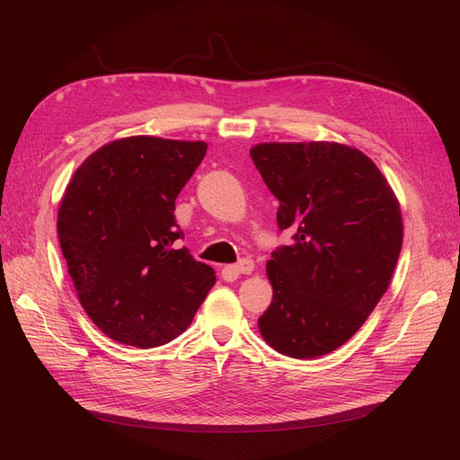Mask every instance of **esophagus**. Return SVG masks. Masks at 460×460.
Here are the masks:
<instances>
[{"label": "esophagus", "instance_id": "esophagus-1", "mask_svg": "<svg viewBox=\"0 0 460 460\" xmlns=\"http://www.w3.org/2000/svg\"><path fill=\"white\" fill-rule=\"evenodd\" d=\"M255 269V264L252 259H242L235 264H228V267L225 269L226 274H232V276H238V274H252Z\"/></svg>", "mask_w": 460, "mask_h": 460}]
</instances>
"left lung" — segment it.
<instances>
[{
    "instance_id": "left-lung-1",
    "label": "left lung",
    "mask_w": 460,
    "mask_h": 460,
    "mask_svg": "<svg viewBox=\"0 0 460 460\" xmlns=\"http://www.w3.org/2000/svg\"><path fill=\"white\" fill-rule=\"evenodd\" d=\"M252 159L294 242L272 252L262 340L294 358L338 349L385 294L402 245L394 190L363 151L336 142L259 144Z\"/></svg>"
}]
</instances>
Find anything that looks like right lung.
Returning <instances> with one entry per match:
<instances>
[{
    "label": "right lung",
    "mask_w": 460,
    "mask_h": 460,
    "mask_svg": "<svg viewBox=\"0 0 460 460\" xmlns=\"http://www.w3.org/2000/svg\"><path fill=\"white\" fill-rule=\"evenodd\" d=\"M205 142L130 136L82 163L58 213V235L80 305L105 336L159 347L190 324L215 270L178 247L174 201Z\"/></svg>",
    "instance_id": "obj_1"
}]
</instances>
